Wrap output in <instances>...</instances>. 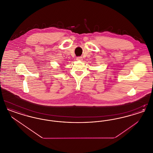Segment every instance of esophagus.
Instances as JSON below:
<instances>
[{
  "label": "esophagus",
  "instance_id": "1",
  "mask_svg": "<svg viewBox=\"0 0 153 153\" xmlns=\"http://www.w3.org/2000/svg\"><path fill=\"white\" fill-rule=\"evenodd\" d=\"M81 58H82L81 57H77V58H76V59H77V60H81Z\"/></svg>",
  "mask_w": 153,
  "mask_h": 153
}]
</instances>
